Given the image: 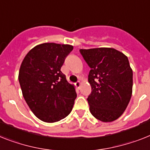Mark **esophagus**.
<instances>
[{
    "instance_id": "esophagus-1",
    "label": "esophagus",
    "mask_w": 150,
    "mask_h": 150,
    "mask_svg": "<svg viewBox=\"0 0 150 150\" xmlns=\"http://www.w3.org/2000/svg\"><path fill=\"white\" fill-rule=\"evenodd\" d=\"M75 86L77 87L78 88H80V85H81V82L79 81H77V82L75 83Z\"/></svg>"
}]
</instances>
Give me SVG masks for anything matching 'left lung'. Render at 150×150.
Returning a JSON list of instances; mask_svg holds the SVG:
<instances>
[{
	"instance_id": "left-lung-1",
	"label": "left lung",
	"mask_w": 150,
	"mask_h": 150,
	"mask_svg": "<svg viewBox=\"0 0 150 150\" xmlns=\"http://www.w3.org/2000/svg\"><path fill=\"white\" fill-rule=\"evenodd\" d=\"M91 70V92L87 100L98 120L111 122L120 117L132 96L133 71L127 57L113 48L80 50Z\"/></svg>"
}]
</instances>
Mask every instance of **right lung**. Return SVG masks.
<instances>
[{
  "instance_id": "obj_1",
  "label": "right lung",
  "mask_w": 150,
  "mask_h": 150,
  "mask_svg": "<svg viewBox=\"0 0 150 150\" xmlns=\"http://www.w3.org/2000/svg\"><path fill=\"white\" fill-rule=\"evenodd\" d=\"M72 50L70 45L42 43L33 48L23 60L18 77L23 96L42 121H59L72 110L77 94L61 71Z\"/></svg>"
}]
</instances>
